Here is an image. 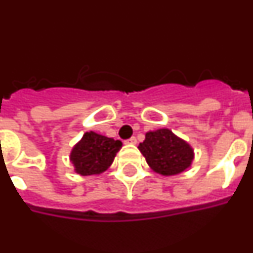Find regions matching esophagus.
I'll list each match as a JSON object with an SVG mask.
<instances>
[{"instance_id": "esophagus-1", "label": "esophagus", "mask_w": 253, "mask_h": 253, "mask_svg": "<svg viewBox=\"0 0 253 253\" xmlns=\"http://www.w3.org/2000/svg\"><path fill=\"white\" fill-rule=\"evenodd\" d=\"M125 143H126V144H137V138L135 137L129 138L128 140H125Z\"/></svg>"}]
</instances>
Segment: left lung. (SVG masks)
Listing matches in <instances>:
<instances>
[{
    "label": "left lung",
    "instance_id": "1",
    "mask_svg": "<svg viewBox=\"0 0 253 253\" xmlns=\"http://www.w3.org/2000/svg\"><path fill=\"white\" fill-rule=\"evenodd\" d=\"M138 149L144 156L152 171L162 176H175L191 167L194 148L167 128L146 133V139Z\"/></svg>",
    "mask_w": 253,
    "mask_h": 253
}]
</instances>
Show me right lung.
Segmentation results:
<instances>
[{
  "instance_id": "1",
  "label": "right lung",
  "mask_w": 253,
  "mask_h": 253,
  "mask_svg": "<svg viewBox=\"0 0 253 253\" xmlns=\"http://www.w3.org/2000/svg\"><path fill=\"white\" fill-rule=\"evenodd\" d=\"M122 147L120 140L105 137L92 130L86 131L73 146L69 153V161L78 175H100L111 166Z\"/></svg>"
}]
</instances>
